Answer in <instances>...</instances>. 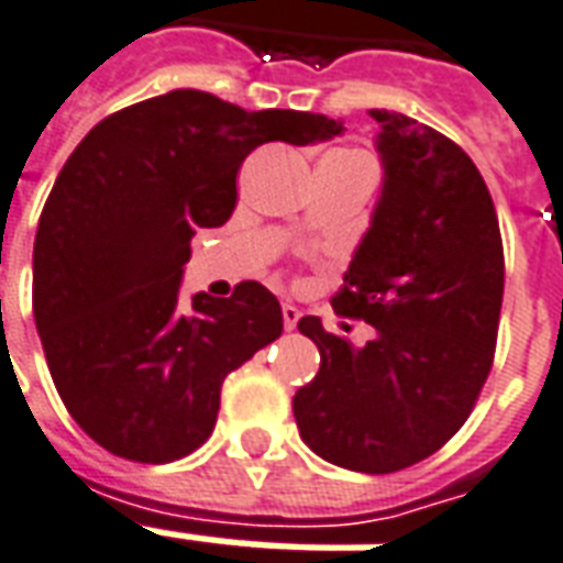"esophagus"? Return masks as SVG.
Wrapping results in <instances>:
<instances>
[{
  "label": "esophagus",
  "instance_id": "esophagus-1",
  "mask_svg": "<svg viewBox=\"0 0 563 563\" xmlns=\"http://www.w3.org/2000/svg\"><path fill=\"white\" fill-rule=\"evenodd\" d=\"M300 321V310L298 307H291V303H283V328L295 330Z\"/></svg>",
  "mask_w": 563,
  "mask_h": 563
}]
</instances>
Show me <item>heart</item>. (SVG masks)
Listing matches in <instances>:
<instances>
[{"instance_id": "obj_1", "label": "heart", "mask_w": 563, "mask_h": 563, "mask_svg": "<svg viewBox=\"0 0 563 563\" xmlns=\"http://www.w3.org/2000/svg\"><path fill=\"white\" fill-rule=\"evenodd\" d=\"M333 156L349 158V162H360V165H372V162H368V158L363 156V153H333Z\"/></svg>"}]
</instances>
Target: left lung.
<instances>
[{
    "label": "left lung",
    "mask_w": 563,
    "mask_h": 563,
    "mask_svg": "<svg viewBox=\"0 0 563 563\" xmlns=\"http://www.w3.org/2000/svg\"><path fill=\"white\" fill-rule=\"evenodd\" d=\"M384 186L333 310L375 328L366 345L298 321L321 354L291 401L300 440L342 470H405L466 422L490 375L505 256L490 191L454 141L368 111Z\"/></svg>",
    "instance_id": "left-lung-1"
}]
</instances>
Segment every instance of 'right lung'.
I'll list each match as a JSON object with an SVG mask.
<instances>
[{
	"label": "right lung",
	"mask_w": 563,
	"mask_h": 563,
	"mask_svg": "<svg viewBox=\"0 0 563 563\" xmlns=\"http://www.w3.org/2000/svg\"><path fill=\"white\" fill-rule=\"evenodd\" d=\"M342 129L179 88L114 111L73 150L34 235L32 307L55 389L93 443L170 463L209 440L224 377L280 336L283 312L253 280L183 307L188 242L233 214L251 150Z\"/></svg>",
	"instance_id": "1"
}]
</instances>
